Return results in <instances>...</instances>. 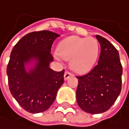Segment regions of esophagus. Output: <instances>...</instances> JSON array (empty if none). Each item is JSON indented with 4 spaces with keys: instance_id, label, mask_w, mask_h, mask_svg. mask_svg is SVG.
I'll list each match as a JSON object with an SVG mask.
<instances>
[{
    "instance_id": "esophagus-1",
    "label": "esophagus",
    "mask_w": 129,
    "mask_h": 129,
    "mask_svg": "<svg viewBox=\"0 0 129 129\" xmlns=\"http://www.w3.org/2000/svg\"><path fill=\"white\" fill-rule=\"evenodd\" d=\"M73 75V74L70 73V72H69V71H66L65 72V74H64V79H65L66 80H68L71 76Z\"/></svg>"
}]
</instances>
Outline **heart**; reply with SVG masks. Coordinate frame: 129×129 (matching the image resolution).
<instances>
[{
  "instance_id": "heart-1",
  "label": "heart",
  "mask_w": 129,
  "mask_h": 129,
  "mask_svg": "<svg viewBox=\"0 0 129 129\" xmlns=\"http://www.w3.org/2000/svg\"><path fill=\"white\" fill-rule=\"evenodd\" d=\"M99 53V45L93 38H80L71 36L63 40L59 46V52L54 57L71 60V68L77 72H85L95 64Z\"/></svg>"
}]
</instances>
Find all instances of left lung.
<instances>
[{
    "mask_svg": "<svg viewBox=\"0 0 129 129\" xmlns=\"http://www.w3.org/2000/svg\"><path fill=\"white\" fill-rule=\"evenodd\" d=\"M101 46L98 64L90 72L77 76V101L79 107L90 114L108 111L115 102L121 90L122 66L119 53L112 44L96 36Z\"/></svg>",
    "mask_w": 129,
    "mask_h": 129,
    "instance_id": "8db88e82",
    "label": "left lung"
}]
</instances>
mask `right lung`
<instances>
[{
	"label": "right lung",
	"mask_w": 129,
	"mask_h": 129,
	"mask_svg": "<svg viewBox=\"0 0 129 129\" xmlns=\"http://www.w3.org/2000/svg\"><path fill=\"white\" fill-rule=\"evenodd\" d=\"M59 35L50 31L25 35L14 46L7 67L9 89L19 105L30 113L46 111L52 105L64 82V72L49 67L51 48ZM35 61L28 71L25 65Z\"/></svg>",
	"instance_id": "add662e5"
}]
</instances>
